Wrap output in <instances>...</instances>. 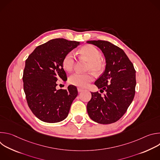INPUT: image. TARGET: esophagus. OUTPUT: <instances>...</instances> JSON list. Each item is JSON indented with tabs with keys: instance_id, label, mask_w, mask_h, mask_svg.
<instances>
[{
	"instance_id": "34e87169",
	"label": "esophagus",
	"mask_w": 160,
	"mask_h": 160,
	"mask_svg": "<svg viewBox=\"0 0 160 160\" xmlns=\"http://www.w3.org/2000/svg\"><path fill=\"white\" fill-rule=\"evenodd\" d=\"M77 90H78V92H82V91L83 90V89L82 88H80V87H78V88H77Z\"/></svg>"
}]
</instances>
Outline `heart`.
I'll list each match as a JSON object with an SVG mask.
<instances>
[{
  "label": "heart",
  "mask_w": 160,
  "mask_h": 160,
  "mask_svg": "<svg viewBox=\"0 0 160 160\" xmlns=\"http://www.w3.org/2000/svg\"><path fill=\"white\" fill-rule=\"evenodd\" d=\"M80 54L85 58L88 63L87 70H91L96 74H100L104 70V64L101 61V53L92 45H86L80 50ZM75 64V54L73 51L67 53L62 60V66L66 72H71ZM93 80V76L90 73H75L72 75L68 82L73 85L79 87H85Z\"/></svg>",
  "instance_id": "b5f03b06"
}]
</instances>
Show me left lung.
<instances>
[{
    "instance_id": "obj_1",
    "label": "left lung",
    "mask_w": 160,
    "mask_h": 160,
    "mask_svg": "<svg viewBox=\"0 0 160 160\" xmlns=\"http://www.w3.org/2000/svg\"><path fill=\"white\" fill-rule=\"evenodd\" d=\"M98 47L106 58V69L94 84L106 94L91 92L88 102V115L93 121L110 124L119 120L132 102L135 93V70L125 52L105 40H90Z\"/></svg>"
}]
</instances>
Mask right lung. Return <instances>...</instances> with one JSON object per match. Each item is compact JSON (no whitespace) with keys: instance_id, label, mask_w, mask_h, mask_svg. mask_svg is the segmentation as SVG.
<instances>
[{"instance_id":"obj_1","label":"right lung","mask_w":160,"mask_h":160,"mask_svg":"<svg viewBox=\"0 0 160 160\" xmlns=\"http://www.w3.org/2000/svg\"><path fill=\"white\" fill-rule=\"evenodd\" d=\"M79 43L64 38L52 39L37 47L25 61L22 81L27 101L41 121L56 123L64 120L78 96L74 85L66 89L56 87L58 80L67 79L62 66L64 56Z\"/></svg>"}]
</instances>
